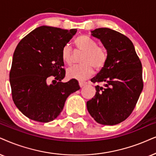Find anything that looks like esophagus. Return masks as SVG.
<instances>
[{"mask_svg": "<svg viewBox=\"0 0 156 156\" xmlns=\"http://www.w3.org/2000/svg\"><path fill=\"white\" fill-rule=\"evenodd\" d=\"M85 85H86V82H81V81L79 82V86H80V88H82L83 86H85Z\"/></svg>", "mask_w": 156, "mask_h": 156, "instance_id": "esophagus-1", "label": "esophagus"}]
</instances>
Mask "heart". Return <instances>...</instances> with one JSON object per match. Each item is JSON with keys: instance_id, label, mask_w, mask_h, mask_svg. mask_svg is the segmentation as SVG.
Returning a JSON list of instances; mask_svg holds the SVG:
<instances>
[{"instance_id": "heart-1", "label": "heart", "mask_w": 156, "mask_h": 156, "mask_svg": "<svg viewBox=\"0 0 156 156\" xmlns=\"http://www.w3.org/2000/svg\"><path fill=\"white\" fill-rule=\"evenodd\" d=\"M78 50L83 52L81 60L82 65L72 67L67 70L69 78L78 80H85L90 78L94 73V68L96 70H101L106 66L108 55L106 49L97 46L94 40L87 36L81 35L75 41ZM72 49L67 44L62 48V59L68 65L72 63Z\"/></svg>"}]
</instances>
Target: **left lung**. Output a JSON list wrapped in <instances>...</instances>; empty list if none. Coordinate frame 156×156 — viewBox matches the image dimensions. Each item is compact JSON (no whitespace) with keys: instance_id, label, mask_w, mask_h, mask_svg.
Here are the masks:
<instances>
[{"instance_id":"1","label":"left lung","mask_w":156,"mask_h":156,"mask_svg":"<svg viewBox=\"0 0 156 156\" xmlns=\"http://www.w3.org/2000/svg\"><path fill=\"white\" fill-rule=\"evenodd\" d=\"M107 51L106 66L91 82L96 87L94 98L87 101V109L98 123L115 125L125 121L135 109L143 88L140 60L133 42L125 35L109 28L91 31Z\"/></svg>"}]
</instances>
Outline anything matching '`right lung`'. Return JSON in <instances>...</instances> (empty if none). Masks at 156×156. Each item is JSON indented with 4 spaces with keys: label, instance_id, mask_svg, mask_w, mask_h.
Wrapping results in <instances>:
<instances>
[{
    "label": "right lung",
    "instance_id": "obj_1",
    "mask_svg": "<svg viewBox=\"0 0 156 156\" xmlns=\"http://www.w3.org/2000/svg\"><path fill=\"white\" fill-rule=\"evenodd\" d=\"M76 31V29L68 31L42 26L18 44L9 74L10 84L15 105L29 119L39 122L56 119L67 98L80 89L76 79L61 82L66 76L62 48ZM50 76L55 78V84H48Z\"/></svg>",
    "mask_w": 156,
    "mask_h": 156
}]
</instances>
